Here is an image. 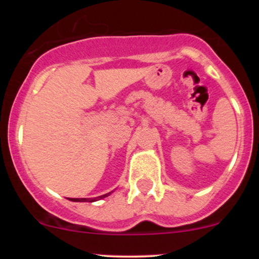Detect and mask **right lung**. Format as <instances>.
Segmentation results:
<instances>
[{
	"mask_svg": "<svg viewBox=\"0 0 259 259\" xmlns=\"http://www.w3.org/2000/svg\"><path fill=\"white\" fill-rule=\"evenodd\" d=\"M111 192H108V194L106 195H102V196H99V197H95V198H73V201L75 202H94V201H97V200H101V198H105L107 196H109Z\"/></svg>",
	"mask_w": 259,
	"mask_h": 259,
	"instance_id": "1",
	"label": "right lung"
}]
</instances>
